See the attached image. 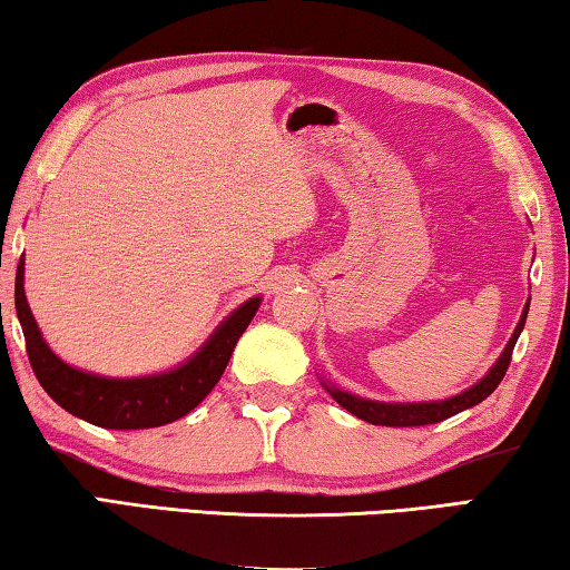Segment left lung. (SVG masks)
I'll use <instances>...</instances> for the list:
<instances>
[{
  "label": "left lung",
  "instance_id": "left-lung-1",
  "mask_svg": "<svg viewBox=\"0 0 570 570\" xmlns=\"http://www.w3.org/2000/svg\"><path fill=\"white\" fill-rule=\"evenodd\" d=\"M528 306L530 304H525L523 314H520V322L515 326V332H513V336H510L505 352L500 354V360L493 364V370H490L478 384H472L470 390H465L462 394H455V397H450V400H440V402H374V400L354 397V394L330 387V384H324V387L336 402L342 404L346 412H352L354 417H360L364 422H372V424H382V428H420V424L442 422V420H448V417H452V414H458L462 410L475 407V404H480L482 400L490 397V394L495 392L498 384L503 382L505 372H508V364H510V356H513V346H515L518 336L525 326Z\"/></svg>",
  "mask_w": 570,
  "mask_h": 570
}]
</instances>
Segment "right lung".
I'll return each instance as SVG.
<instances>
[{
    "mask_svg": "<svg viewBox=\"0 0 570 570\" xmlns=\"http://www.w3.org/2000/svg\"><path fill=\"white\" fill-rule=\"evenodd\" d=\"M258 304H262V296L240 304L220 322L208 342L176 370L153 374V377L120 380L75 370L47 346L24 296V256L19 258L14 284V306L35 377L62 410L108 430L160 428V424L186 417L193 407H198V402H204L206 394L218 384L238 336L254 320Z\"/></svg>",
    "mask_w": 570,
    "mask_h": 570,
    "instance_id": "obj_1",
    "label": "right lung"
}]
</instances>
